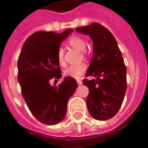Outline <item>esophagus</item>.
Listing matches in <instances>:
<instances>
[{
	"label": "esophagus",
	"mask_w": 148,
	"mask_h": 148,
	"mask_svg": "<svg viewBox=\"0 0 148 148\" xmlns=\"http://www.w3.org/2000/svg\"><path fill=\"white\" fill-rule=\"evenodd\" d=\"M77 83H78V84H82V80H80V79H77Z\"/></svg>",
	"instance_id": "1"
}]
</instances>
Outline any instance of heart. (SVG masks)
<instances>
[{
	"label": "heart",
	"mask_w": 148,
	"mask_h": 148,
	"mask_svg": "<svg viewBox=\"0 0 148 148\" xmlns=\"http://www.w3.org/2000/svg\"><path fill=\"white\" fill-rule=\"evenodd\" d=\"M68 44L70 47L79 51H84L86 48L85 40L82 38L78 37V36L72 37L68 41ZM57 60H58V64L61 66H65L66 63H65L64 60V51L63 48L60 47L58 49ZM86 69H87V66L84 63H82V64L78 65H73V66H69L66 70H65L64 75L66 76L72 77L73 78H78L83 75V73L85 72Z\"/></svg>",
	"instance_id": "b5f03b06"
}]
</instances>
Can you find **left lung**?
<instances>
[{
	"instance_id": "obj_1",
	"label": "left lung",
	"mask_w": 148,
	"mask_h": 148,
	"mask_svg": "<svg viewBox=\"0 0 148 148\" xmlns=\"http://www.w3.org/2000/svg\"><path fill=\"white\" fill-rule=\"evenodd\" d=\"M75 31L89 35L93 42V55L82 82L89 88L87 106L95 119L113 118L122 104L127 90V70L114 36L100 23L78 27Z\"/></svg>"
}]
</instances>
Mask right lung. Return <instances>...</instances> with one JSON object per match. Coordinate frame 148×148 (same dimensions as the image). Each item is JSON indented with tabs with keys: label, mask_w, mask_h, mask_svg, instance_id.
Here are the masks:
<instances>
[{
	"label": "right lung",
	"mask_w": 148,
	"mask_h": 148,
	"mask_svg": "<svg viewBox=\"0 0 148 148\" xmlns=\"http://www.w3.org/2000/svg\"><path fill=\"white\" fill-rule=\"evenodd\" d=\"M72 32L73 29H67L60 34L35 32L26 40L18 58V79L22 95L32 114L45 125H55L64 119L68 100L78 87L75 78L69 76L58 87L49 83L61 78L57 52Z\"/></svg>",
	"instance_id": "1"
}]
</instances>
